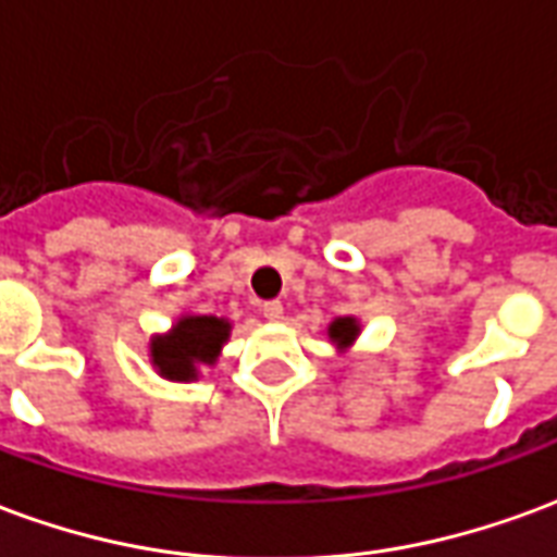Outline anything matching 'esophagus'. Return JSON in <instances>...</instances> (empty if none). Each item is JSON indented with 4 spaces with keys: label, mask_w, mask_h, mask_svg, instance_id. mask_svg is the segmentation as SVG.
<instances>
[{
    "label": "esophagus",
    "mask_w": 557,
    "mask_h": 557,
    "mask_svg": "<svg viewBox=\"0 0 557 557\" xmlns=\"http://www.w3.org/2000/svg\"><path fill=\"white\" fill-rule=\"evenodd\" d=\"M259 313L265 315L268 322H280L283 319V304L280 301H265L262 307H259Z\"/></svg>",
    "instance_id": "34e87169"
}]
</instances>
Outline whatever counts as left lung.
I'll return each instance as SVG.
<instances>
[{
	"instance_id": "8db88e82",
	"label": "left lung",
	"mask_w": 557,
	"mask_h": 557,
	"mask_svg": "<svg viewBox=\"0 0 557 557\" xmlns=\"http://www.w3.org/2000/svg\"><path fill=\"white\" fill-rule=\"evenodd\" d=\"M358 334H361V325H358V319H351V315H339V319H334L331 327H327V337H331V343H334L337 349H349L351 343L358 339Z\"/></svg>"
}]
</instances>
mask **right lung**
<instances>
[{
    "instance_id": "obj_1",
    "label": "right lung",
    "mask_w": 557,
    "mask_h": 557,
    "mask_svg": "<svg viewBox=\"0 0 557 557\" xmlns=\"http://www.w3.org/2000/svg\"><path fill=\"white\" fill-rule=\"evenodd\" d=\"M232 325L218 315H182L170 334L151 337L148 351L151 363L170 382H194L199 367L218 361L223 343L230 339Z\"/></svg>"
}]
</instances>
